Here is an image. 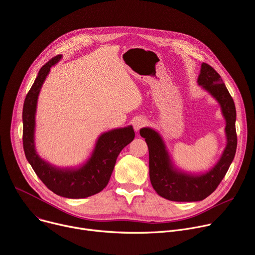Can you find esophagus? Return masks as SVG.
<instances>
[{
    "mask_svg": "<svg viewBox=\"0 0 255 255\" xmlns=\"http://www.w3.org/2000/svg\"><path fill=\"white\" fill-rule=\"evenodd\" d=\"M147 124L146 120L144 117H136V119L133 121V128L135 131H138L141 128H143Z\"/></svg>",
    "mask_w": 255,
    "mask_h": 255,
    "instance_id": "34e87169",
    "label": "esophagus"
}]
</instances>
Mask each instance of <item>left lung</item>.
<instances>
[{"label": "left lung", "mask_w": 255, "mask_h": 255, "mask_svg": "<svg viewBox=\"0 0 255 255\" xmlns=\"http://www.w3.org/2000/svg\"><path fill=\"white\" fill-rule=\"evenodd\" d=\"M197 83L220 104L226 121L227 144L220 159L210 169L200 173L179 169L174 165L160 133L151 128L140 129L149 149L151 184L158 195L171 201L194 202L205 199L218 188L236 153V108L221 75L210 65L202 63Z\"/></svg>", "instance_id": "8db88e82"}]
</instances>
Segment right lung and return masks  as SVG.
Segmentation results:
<instances>
[{
  "label": "right lung",
  "instance_id": "add662e5",
  "mask_svg": "<svg viewBox=\"0 0 255 255\" xmlns=\"http://www.w3.org/2000/svg\"><path fill=\"white\" fill-rule=\"evenodd\" d=\"M61 58L62 55L52 58L40 69L26 95L22 111L23 149L27 161L48 189L65 198L80 199L99 193L107 186L117 156L133 140L134 131L128 126L101 133L88 160L76 167H58L40 157L34 144L37 99L51 67Z\"/></svg>",
  "mask_w": 255,
  "mask_h": 255
}]
</instances>
